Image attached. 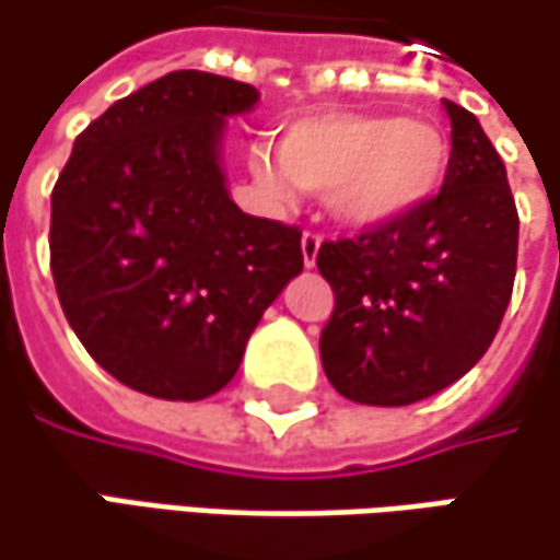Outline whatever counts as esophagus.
I'll return each instance as SVG.
<instances>
[{"label": "esophagus", "instance_id": "esophagus-1", "mask_svg": "<svg viewBox=\"0 0 560 560\" xmlns=\"http://www.w3.org/2000/svg\"><path fill=\"white\" fill-rule=\"evenodd\" d=\"M320 243H324V236H320L317 230H304V236H301V253H304V266H307V269L317 266Z\"/></svg>", "mask_w": 560, "mask_h": 560}]
</instances>
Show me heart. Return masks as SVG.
<instances>
[{
    "mask_svg": "<svg viewBox=\"0 0 560 560\" xmlns=\"http://www.w3.org/2000/svg\"><path fill=\"white\" fill-rule=\"evenodd\" d=\"M272 191L291 185L330 195L332 211L355 228H384L430 205L448 173L445 137L423 121L387 115H317L281 133L279 163L253 156Z\"/></svg>",
    "mask_w": 560,
    "mask_h": 560,
    "instance_id": "1",
    "label": "heart"
}]
</instances>
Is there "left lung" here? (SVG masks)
Segmentation results:
<instances>
[{
  "mask_svg": "<svg viewBox=\"0 0 560 560\" xmlns=\"http://www.w3.org/2000/svg\"><path fill=\"white\" fill-rule=\"evenodd\" d=\"M445 112L452 156L430 205L317 253L336 298L324 372L355 404L407 407L468 375L513 294L520 214L506 166L468 108L445 98Z\"/></svg>",
  "mask_w": 560,
  "mask_h": 560,
  "instance_id": "1",
  "label": "left lung"
}]
</instances>
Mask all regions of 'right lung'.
Masks as SVG:
<instances>
[{
	"label": "right lung",
	"mask_w": 560,
	"mask_h": 560,
	"mask_svg": "<svg viewBox=\"0 0 560 560\" xmlns=\"http://www.w3.org/2000/svg\"><path fill=\"white\" fill-rule=\"evenodd\" d=\"M259 92L176 70L95 118L50 195V272L85 352L121 384L201 400L304 269L301 230L243 214L221 143Z\"/></svg>",
	"instance_id": "1"
}]
</instances>
